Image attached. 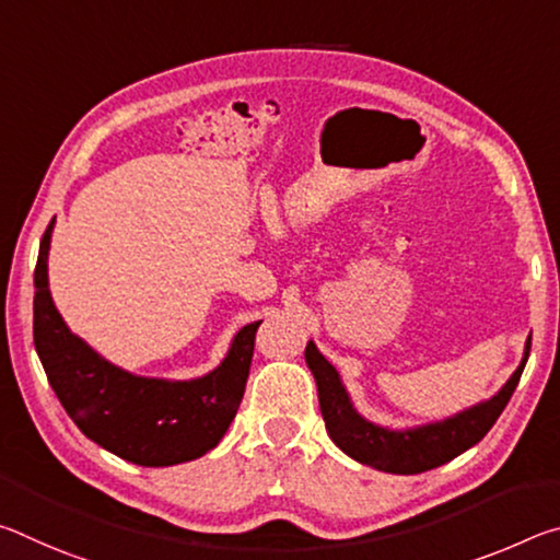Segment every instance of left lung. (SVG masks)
<instances>
[{
    "label": "left lung",
    "instance_id": "1",
    "mask_svg": "<svg viewBox=\"0 0 560 560\" xmlns=\"http://www.w3.org/2000/svg\"><path fill=\"white\" fill-rule=\"evenodd\" d=\"M528 350L530 336L514 375L489 400L471 405L452 417H444L440 422H428L407 430H390L365 420L353 407L338 371L320 355L314 340H308L303 355H306L308 371L316 377L320 415H324L326 430L330 440L336 442V447L373 469L390 474H420L459 457L462 452L474 447L494 428L499 415L504 412L506 402L516 390L521 373H524Z\"/></svg>",
    "mask_w": 560,
    "mask_h": 560
}]
</instances>
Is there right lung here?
<instances>
[{
  "label": "right lung",
  "mask_w": 560,
  "mask_h": 560,
  "mask_svg": "<svg viewBox=\"0 0 560 560\" xmlns=\"http://www.w3.org/2000/svg\"><path fill=\"white\" fill-rule=\"evenodd\" d=\"M54 220L34 269V346L54 387L83 434L140 467H173L214 450L230 430L261 320L236 330L220 365L192 381L132 375L71 334L49 291Z\"/></svg>",
  "instance_id": "1"
}]
</instances>
